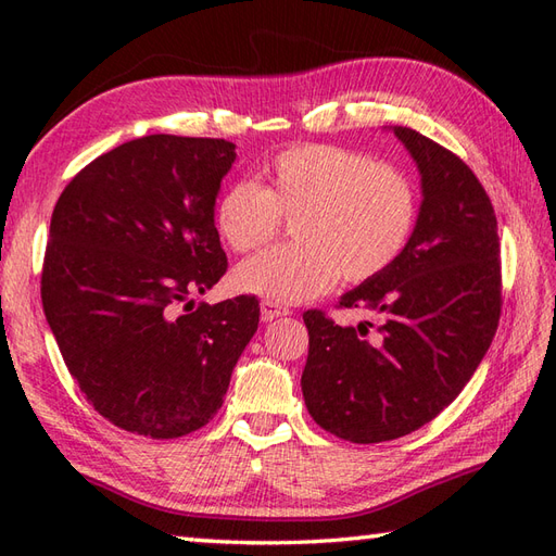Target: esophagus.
<instances>
[{"instance_id":"1","label":"esophagus","mask_w":556,"mask_h":556,"mask_svg":"<svg viewBox=\"0 0 556 556\" xmlns=\"http://www.w3.org/2000/svg\"><path fill=\"white\" fill-rule=\"evenodd\" d=\"M285 315H289V308H285V305L271 303V301L260 303V317H263V323H271V320H277V317H285Z\"/></svg>"}]
</instances>
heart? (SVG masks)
Returning a JSON list of instances; mask_svg holds the SVG:
<instances>
[{"mask_svg":"<svg viewBox=\"0 0 556 556\" xmlns=\"http://www.w3.org/2000/svg\"><path fill=\"white\" fill-rule=\"evenodd\" d=\"M215 229L233 253H255L293 219L287 248L245 260L233 287L271 303L323 296L339 277L363 285L392 267L416 229L418 188L396 164L332 143L277 152L263 184L236 181L215 203Z\"/></svg>","mask_w":556,"mask_h":556,"instance_id":"1","label":"heart"}]
</instances>
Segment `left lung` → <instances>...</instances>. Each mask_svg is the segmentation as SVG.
<instances>
[{
  "mask_svg": "<svg viewBox=\"0 0 556 556\" xmlns=\"http://www.w3.org/2000/svg\"><path fill=\"white\" fill-rule=\"evenodd\" d=\"M416 160L422 203L406 251L380 277L344 293L339 308L380 315L341 327L305 311V406L323 430L356 444L404 437L460 394L485 356L502 315L497 217L490 195L452 150L394 126Z\"/></svg>",
  "mask_w": 556,
  "mask_h": 556,
  "instance_id": "obj_1",
  "label": "left lung"
}]
</instances>
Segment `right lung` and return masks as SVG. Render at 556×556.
Here are the masks:
<instances>
[{
  "instance_id": "obj_1",
  "label": "right lung",
  "mask_w": 556,
  "mask_h": 556,
  "mask_svg": "<svg viewBox=\"0 0 556 556\" xmlns=\"http://www.w3.org/2000/svg\"><path fill=\"white\" fill-rule=\"evenodd\" d=\"M233 160L224 138L143 136L83 167L54 205L45 317L80 392L126 432L203 428L257 329L255 296L193 308L227 271L212 215Z\"/></svg>"
}]
</instances>
